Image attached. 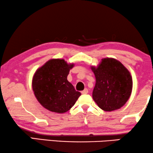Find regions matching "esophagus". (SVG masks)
I'll return each mask as SVG.
<instances>
[{
    "label": "esophagus",
    "mask_w": 153,
    "mask_h": 153,
    "mask_svg": "<svg viewBox=\"0 0 153 153\" xmlns=\"http://www.w3.org/2000/svg\"><path fill=\"white\" fill-rule=\"evenodd\" d=\"M81 93H82V94H88V89H85L83 90V91H81Z\"/></svg>",
    "instance_id": "34e87169"
}]
</instances>
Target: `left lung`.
Instances as JSON below:
<instances>
[{"instance_id": "8db88e82", "label": "left lung", "mask_w": 153, "mask_h": 153, "mask_svg": "<svg viewBox=\"0 0 153 153\" xmlns=\"http://www.w3.org/2000/svg\"><path fill=\"white\" fill-rule=\"evenodd\" d=\"M91 69L96 77L92 97L102 110L111 111L120 109L130 98L132 90L130 73L119 60L103 58L97 66Z\"/></svg>"}]
</instances>
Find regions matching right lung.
<instances>
[{"mask_svg":"<svg viewBox=\"0 0 153 153\" xmlns=\"http://www.w3.org/2000/svg\"><path fill=\"white\" fill-rule=\"evenodd\" d=\"M74 63L64 59H51L34 73L32 87L38 102L53 112L62 114L75 105L80 92L67 80Z\"/></svg>","mask_w":153,"mask_h":153,"instance_id":"1","label":"right lung"}]
</instances>
